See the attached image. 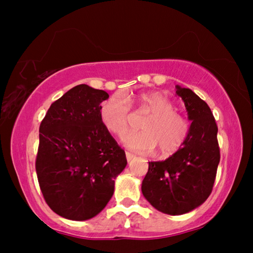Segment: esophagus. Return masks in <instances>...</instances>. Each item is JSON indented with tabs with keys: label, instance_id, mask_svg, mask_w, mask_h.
Returning a JSON list of instances; mask_svg holds the SVG:
<instances>
[{
	"label": "esophagus",
	"instance_id": "esophagus-1",
	"mask_svg": "<svg viewBox=\"0 0 253 253\" xmlns=\"http://www.w3.org/2000/svg\"><path fill=\"white\" fill-rule=\"evenodd\" d=\"M134 157H135L134 154H131L130 152H126V158H127V162H130Z\"/></svg>",
	"mask_w": 253,
	"mask_h": 253
}]
</instances>
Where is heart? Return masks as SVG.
Returning <instances> with one entry per match:
<instances>
[{
  "mask_svg": "<svg viewBox=\"0 0 253 253\" xmlns=\"http://www.w3.org/2000/svg\"><path fill=\"white\" fill-rule=\"evenodd\" d=\"M137 113L151 114L140 132H131L124 144L132 151L152 153L158 146L162 155H173L186 143L191 126L187 119L175 111L173 102L157 92L140 93L130 100ZM101 122L111 134L123 137L130 129L132 111L129 102L122 95L111 96L100 108Z\"/></svg>",
  "mask_w": 253,
  "mask_h": 253,
  "instance_id": "b5f03b06",
  "label": "heart"
}]
</instances>
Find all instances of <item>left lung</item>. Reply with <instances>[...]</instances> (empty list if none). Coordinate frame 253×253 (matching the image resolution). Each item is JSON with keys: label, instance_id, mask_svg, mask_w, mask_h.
<instances>
[{"label": "left lung", "instance_id": "8db88e82", "mask_svg": "<svg viewBox=\"0 0 253 253\" xmlns=\"http://www.w3.org/2000/svg\"><path fill=\"white\" fill-rule=\"evenodd\" d=\"M176 93L192 121L184 146L168 160L149 162L142 192L158 211L179 215L205 202L211 194L220 162L217 126L207 102L191 89L176 85Z\"/></svg>", "mask_w": 253, "mask_h": 253}]
</instances>
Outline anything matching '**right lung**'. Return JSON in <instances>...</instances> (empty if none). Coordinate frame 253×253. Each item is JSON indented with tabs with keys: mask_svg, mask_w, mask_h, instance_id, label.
Listing matches in <instances>:
<instances>
[{
	"mask_svg": "<svg viewBox=\"0 0 253 253\" xmlns=\"http://www.w3.org/2000/svg\"><path fill=\"white\" fill-rule=\"evenodd\" d=\"M104 90L78 84L52 102L39 129L36 169L50 209L69 220L96 216L126 168L125 151L100 118Z\"/></svg>",
	"mask_w": 253,
	"mask_h": 253,
	"instance_id": "add662e5",
	"label": "right lung"
}]
</instances>
